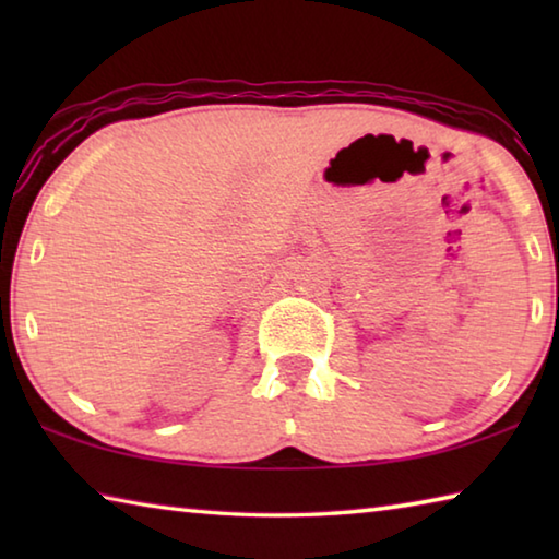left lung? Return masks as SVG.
Wrapping results in <instances>:
<instances>
[{"mask_svg": "<svg viewBox=\"0 0 559 559\" xmlns=\"http://www.w3.org/2000/svg\"><path fill=\"white\" fill-rule=\"evenodd\" d=\"M557 293H559V266H557Z\"/></svg>", "mask_w": 559, "mask_h": 559, "instance_id": "left-lung-1", "label": "left lung"}]
</instances>
